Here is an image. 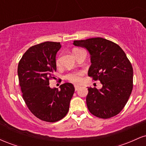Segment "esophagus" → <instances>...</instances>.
<instances>
[{
  "label": "esophagus",
  "instance_id": "obj_1",
  "mask_svg": "<svg viewBox=\"0 0 146 146\" xmlns=\"http://www.w3.org/2000/svg\"><path fill=\"white\" fill-rule=\"evenodd\" d=\"M74 87H75V90H78L79 88H80V86H78V85H75Z\"/></svg>",
  "mask_w": 146,
  "mask_h": 146
}]
</instances>
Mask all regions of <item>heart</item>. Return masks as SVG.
I'll return each mask as SVG.
<instances>
[{"mask_svg":"<svg viewBox=\"0 0 146 146\" xmlns=\"http://www.w3.org/2000/svg\"><path fill=\"white\" fill-rule=\"evenodd\" d=\"M82 49H79V48H75L73 50V53H74L75 56H76L77 53H78L79 51H81ZM60 64V58L58 57L56 59V64L57 66H59ZM84 75L83 71H75V72H71V73H68L67 75H66V80H68V81L71 82L73 83L78 84L80 83L82 81V76Z\"/></svg>","mask_w":146,"mask_h":146,"instance_id":"b5f03b06","label":"heart"}]
</instances>
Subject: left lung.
Segmentation results:
<instances>
[{
	"instance_id": "obj_1",
	"label": "left lung",
	"mask_w": 146,
	"mask_h": 146,
	"mask_svg": "<svg viewBox=\"0 0 146 146\" xmlns=\"http://www.w3.org/2000/svg\"><path fill=\"white\" fill-rule=\"evenodd\" d=\"M73 44L88 50L91 62L88 76L102 84L99 90L88 88V110L99 118L115 116L126 104L133 88V69L124 51L118 44L102 38L75 40Z\"/></svg>"
}]
</instances>
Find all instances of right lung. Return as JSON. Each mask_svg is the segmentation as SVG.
<instances>
[{"label":"right lung","mask_w":146,"mask_h":146,"mask_svg":"<svg viewBox=\"0 0 146 146\" xmlns=\"http://www.w3.org/2000/svg\"><path fill=\"white\" fill-rule=\"evenodd\" d=\"M60 42H44L31 46L18 63V75L23 100L37 118L56 122L64 118L69 110L75 91L71 83L58 88L49 86V80L55 78L56 56Z\"/></svg>","instance_id":"add662e5"}]
</instances>
